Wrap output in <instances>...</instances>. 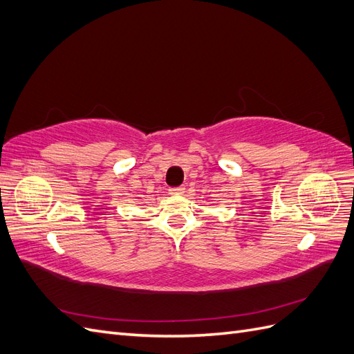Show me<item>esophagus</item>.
<instances>
[{
  "instance_id": "esophagus-1",
  "label": "esophagus",
  "mask_w": 354,
  "mask_h": 354,
  "mask_svg": "<svg viewBox=\"0 0 354 354\" xmlns=\"http://www.w3.org/2000/svg\"><path fill=\"white\" fill-rule=\"evenodd\" d=\"M185 192V187H171L169 189V195H181Z\"/></svg>"
}]
</instances>
